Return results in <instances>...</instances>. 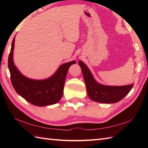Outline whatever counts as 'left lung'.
Listing matches in <instances>:
<instances>
[{"mask_svg":"<svg viewBox=\"0 0 148 148\" xmlns=\"http://www.w3.org/2000/svg\"><path fill=\"white\" fill-rule=\"evenodd\" d=\"M79 65L82 71L88 95L95 102L106 103L118 102L129 93L134 86V84L122 86L102 85L94 79L88 68L83 62L79 61Z\"/></svg>","mask_w":148,"mask_h":148,"instance_id":"left-lung-1","label":"left lung"}]
</instances>
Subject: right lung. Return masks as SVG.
Segmentation results:
<instances>
[{
	"instance_id": "1",
	"label": "right lung",
	"mask_w": 148,
	"mask_h": 148,
	"mask_svg": "<svg viewBox=\"0 0 148 148\" xmlns=\"http://www.w3.org/2000/svg\"><path fill=\"white\" fill-rule=\"evenodd\" d=\"M14 37L8 58L12 85L19 95L33 105L45 106L55 104L62 97L66 75L70 66L76 61L62 64L51 77L45 80H33L23 76L16 68L12 60Z\"/></svg>"
}]
</instances>
